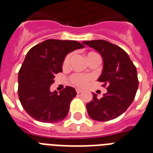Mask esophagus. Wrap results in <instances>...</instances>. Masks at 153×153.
<instances>
[{
    "label": "esophagus",
    "mask_w": 153,
    "mask_h": 153,
    "mask_svg": "<svg viewBox=\"0 0 153 153\" xmlns=\"http://www.w3.org/2000/svg\"><path fill=\"white\" fill-rule=\"evenodd\" d=\"M76 92H77V94H80V93H82V91L81 89L77 88L76 89Z\"/></svg>",
    "instance_id": "34e87169"
}]
</instances>
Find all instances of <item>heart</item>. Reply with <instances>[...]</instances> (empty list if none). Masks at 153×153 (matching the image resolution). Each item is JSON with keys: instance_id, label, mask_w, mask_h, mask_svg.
I'll return each instance as SVG.
<instances>
[{"instance_id": "b5f03b06", "label": "heart", "mask_w": 153, "mask_h": 153, "mask_svg": "<svg viewBox=\"0 0 153 153\" xmlns=\"http://www.w3.org/2000/svg\"><path fill=\"white\" fill-rule=\"evenodd\" d=\"M71 56V54H68V55L65 57L64 60H63V62H62L63 67H67V66L69 65ZM92 56H97V57L100 58V56H99L97 53L93 52V51L89 52L88 54H87V55H86V58H87V59H88L89 58L92 57ZM91 79V75L85 74H79V73L73 74L70 77V82H71L73 85H74V86H80V87H82V86H86V83H87Z\"/></svg>"}]
</instances>
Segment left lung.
<instances>
[{
	"label": "left lung",
	"mask_w": 153,
	"mask_h": 153,
	"mask_svg": "<svg viewBox=\"0 0 153 153\" xmlns=\"http://www.w3.org/2000/svg\"><path fill=\"white\" fill-rule=\"evenodd\" d=\"M82 43L102 55L103 69L98 81L107 90L100 99L93 94L86 105L87 113L95 121H110L126 112L134 100L139 83L137 68L128 54L115 44L102 39Z\"/></svg>",
	"instance_id": "1"
}]
</instances>
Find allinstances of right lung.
<instances>
[{"mask_svg":"<svg viewBox=\"0 0 153 153\" xmlns=\"http://www.w3.org/2000/svg\"><path fill=\"white\" fill-rule=\"evenodd\" d=\"M75 40L47 39L30 49L18 74V95L23 108L36 121L55 123L62 121L69 111L75 90L66 86L59 93L51 92L54 78L62 72L68 53L83 48Z\"/></svg>","mask_w":153,"mask_h":153,"instance_id":"obj_1","label":"right lung"}]
</instances>
